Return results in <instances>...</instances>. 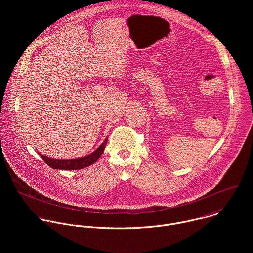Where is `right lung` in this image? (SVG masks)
<instances>
[{
  "label": "right lung",
  "mask_w": 253,
  "mask_h": 253,
  "mask_svg": "<svg viewBox=\"0 0 253 253\" xmlns=\"http://www.w3.org/2000/svg\"><path fill=\"white\" fill-rule=\"evenodd\" d=\"M108 138L105 139V141L99 146V148L93 152L92 154L82 157V158H77V159H67V160H60V159H53L49 158L45 155H41V158L52 168L54 169H62V170H79L84 167H87L93 163H95L99 157L102 155L105 146L107 144Z\"/></svg>",
  "instance_id": "right-lung-1"
}]
</instances>
